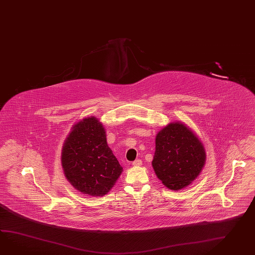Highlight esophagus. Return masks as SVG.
<instances>
[{
  "label": "esophagus",
  "mask_w": 255,
  "mask_h": 255,
  "mask_svg": "<svg viewBox=\"0 0 255 255\" xmlns=\"http://www.w3.org/2000/svg\"><path fill=\"white\" fill-rule=\"evenodd\" d=\"M132 164L134 165V166H140L141 164H142V161L141 160H139V159H137V160H135Z\"/></svg>",
  "instance_id": "1"
}]
</instances>
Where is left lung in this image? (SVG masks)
I'll return each instance as SVG.
<instances>
[{"mask_svg": "<svg viewBox=\"0 0 255 255\" xmlns=\"http://www.w3.org/2000/svg\"><path fill=\"white\" fill-rule=\"evenodd\" d=\"M205 160L203 142L188 126L171 122L157 133L151 164L157 177L168 189L188 187L201 174Z\"/></svg>", "mask_w": 255, "mask_h": 255, "instance_id": "8db88e82", "label": "left lung"}]
</instances>
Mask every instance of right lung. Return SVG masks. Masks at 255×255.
I'll return each mask as SVG.
<instances>
[{
    "instance_id": "add662e5",
    "label": "right lung",
    "mask_w": 255,
    "mask_h": 255,
    "mask_svg": "<svg viewBox=\"0 0 255 255\" xmlns=\"http://www.w3.org/2000/svg\"><path fill=\"white\" fill-rule=\"evenodd\" d=\"M61 162L66 179L82 194H107L122 174L106 140L103 123L89 117L74 125L63 144Z\"/></svg>"
}]
</instances>
